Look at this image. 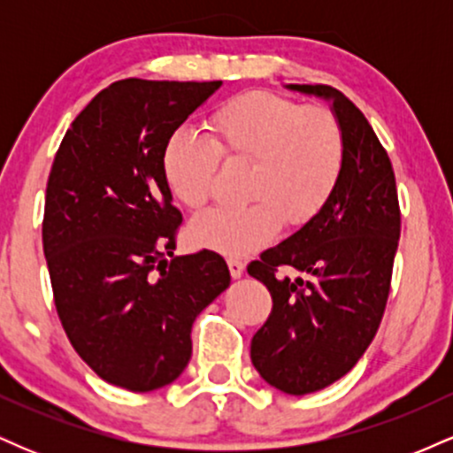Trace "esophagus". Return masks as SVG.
<instances>
[{
  "instance_id": "esophagus-1",
  "label": "esophagus",
  "mask_w": 453,
  "mask_h": 453,
  "mask_svg": "<svg viewBox=\"0 0 453 453\" xmlns=\"http://www.w3.org/2000/svg\"><path fill=\"white\" fill-rule=\"evenodd\" d=\"M227 268H230V274L234 279H241L244 273V262L238 257H227Z\"/></svg>"
}]
</instances>
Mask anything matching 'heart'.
Listing matches in <instances>:
<instances>
[{
    "label": "heart",
    "instance_id": "obj_1",
    "mask_svg": "<svg viewBox=\"0 0 453 453\" xmlns=\"http://www.w3.org/2000/svg\"><path fill=\"white\" fill-rule=\"evenodd\" d=\"M211 140L176 129L161 147V179L174 200L197 211L215 189L221 157L251 164L249 204L221 206L196 217V247L247 256L277 236L317 219L345 173V134L326 106H304L273 91H247L209 117Z\"/></svg>",
    "mask_w": 453,
    "mask_h": 453
}]
</instances>
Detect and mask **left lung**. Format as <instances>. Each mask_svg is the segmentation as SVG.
<instances>
[{
	"mask_svg": "<svg viewBox=\"0 0 453 453\" xmlns=\"http://www.w3.org/2000/svg\"><path fill=\"white\" fill-rule=\"evenodd\" d=\"M289 89L332 100L347 147L339 189L317 219L247 266L273 296L266 324L251 341L253 366L273 388L303 396L345 377L375 339L400 206L392 161L360 108L327 85ZM285 269L299 277L285 278Z\"/></svg>",
	"mask_w": 453,
	"mask_h": 453,
	"instance_id": "obj_1",
	"label": "left lung"
}]
</instances>
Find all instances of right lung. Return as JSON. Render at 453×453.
Instances as JSON below:
<instances>
[{"instance_id": "right-lung-1", "label": "right lung", "mask_w": 453, "mask_h": 453, "mask_svg": "<svg viewBox=\"0 0 453 453\" xmlns=\"http://www.w3.org/2000/svg\"><path fill=\"white\" fill-rule=\"evenodd\" d=\"M221 85L112 82L55 153L42 244L57 315L93 372L129 392L185 371L196 317L230 285L215 251L174 257L183 215L159 168L165 138Z\"/></svg>"}]
</instances>
